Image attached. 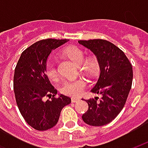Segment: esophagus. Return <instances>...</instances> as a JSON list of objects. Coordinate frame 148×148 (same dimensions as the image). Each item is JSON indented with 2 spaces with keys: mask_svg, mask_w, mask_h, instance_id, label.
I'll use <instances>...</instances> for the list:
<instances>
[{
  "mask_svg": "<svg viewBox=\"0 0 148 148\" xmlns=\"http://www.w3.org/2000/svg\"><path fill=\"white\" fill-rule=\"evenodd\" d=\"M80 99H79L78 97H72V98H71V101H72L73 103H75V102H77Z\"/></svg>",
  "mask_w": 148,
  "mask_h": 148,
  "instance_id": "esophagus-1",
  "label": "esophagus"
}]
</instances>
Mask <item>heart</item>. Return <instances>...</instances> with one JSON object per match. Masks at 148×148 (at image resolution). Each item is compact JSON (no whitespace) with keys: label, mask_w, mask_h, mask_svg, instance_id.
I'll return each instance as SVG.
<instances>
[{"label":"heart","mask_w":148,"mask_h":148,"mask_svg":"<svg viewBox=\"0 0 148 148\" xmlns=\"http://www.w3.org/2000/svg\"><path fill=\"white\" fill-rule=\"evenodd\" d=\"M66 56L71 60L80 66L85 59V53L82 49L77 47L70 46L66 47L63 51ZM100 63L96 56H90L84 62L83 65L81 66V71L87 76L90 77H96L99 73ZM46 74L47 77L52 81H57L58 78V74L55 65L52 61H48L46 65ZM86 87V82L82 78H78L76 80L67 81L65 82L62 86V92L72 97L80 96Z\"/></svg>","instance_id":"obj_1"}]
</instances>
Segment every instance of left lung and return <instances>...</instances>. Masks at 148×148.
<instances>
[{
  "label": "left lung",
  "instance_id": "8db88e82",
  "mask_svg": "<svg viewBox=\"0 0 148 148\" xmlns=\"http://www.w3.org/2000/svg\"><path fill=\"white\" fill-rule=\"evenodd\" d=\"M95 54L100 63L99 79L91 92L101 97L86 100L88 110L82 120L91 126H104L117 116L124 108L132 84V66L127 56L105 39L79 40Z\"/></svg>",
  "mask_w": 148,
  "mask_h": 148
}]
</instances>
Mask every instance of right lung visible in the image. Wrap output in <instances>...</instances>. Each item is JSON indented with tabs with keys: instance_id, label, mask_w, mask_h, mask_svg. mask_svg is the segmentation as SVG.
<instances>
[{
	"instance_id": "right-lung-1",
	"label": "right lung",
	"mask_w": 148,
	"mask_h": 148,
	"mask_svg": "<svg viewBox=\"0 0 148 148\" xmlns=\"http://www.w3.org/2000/svg\"><path fill=\"white\" fill-rule=\"evenodd\" d=\"M66 42V39H47L35 42L22 52L15 68L16 101L24 121L36 130L45 131L55 126L62 108L71 102L69 97H56L57 90L46 74L48 55ZM45 96L52 99L44 102Z\"/></svg>"
}]
</instances>
